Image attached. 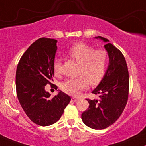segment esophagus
<instances>
[{
	"mask_svg": "<svg viewBox=\"0 0 146 146\" xmlns=\"http://www.w3.org/2000/svg\"><path fill=\"white\" fill-rule=\"evenodd\" d=\"M78 99L77 98H75V97H73L71 98V100L73 102H77V101H78Z\"/></svg>",
	"mask_w": 146,
	"mask_h": 146,
	"instance_id": "1",
	"label": "esophagus"
}]
</instances>
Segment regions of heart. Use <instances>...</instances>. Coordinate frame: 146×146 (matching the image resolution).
<instances>
[{
  "label": "heart",
  "instance_id": "obj_1",
  "mask_svg": "<svg viewBox=\"0 0 146 146\" xmlns=\"http://www.w3.org/2000/svg\"><path fill=\"white\" fill-rule=\"evenodd\" d=\"M67 55L80 64L78 73L80 76L68 79L62 83V89L65 93L77 96L88 87L89 82L92 85H97L101 82L107 68L106 51L96 50L90 45L78 42L68 50ZM61 60L56 59L53 65L55 73H61Z\"/></svg>",
  "mask_w": 146,
  "mask_h": 146
}]
</instances>
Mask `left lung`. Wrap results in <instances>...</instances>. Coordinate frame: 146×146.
Listing matches in <instances>:
<instances>
[{
	"label": "left lung",
	"mask_w": 146,
	"mask_h": 146,
	"mask_svg": "<svg viewBox=\"0 0 146 146\" xmlns=\"http://www.w3.org/2000/svg\"><path fill=\"white\" fill-rule=\"evenodd\" d=\"M95 39L105 43L109 64L103 78L91 93L99 100L86 99L87 110L82 114L83 123L94 129H105L116 122L126 106L129 93V73L125 59L119 50L102 36Z\"/></svg>",
	"instance_id": "1"
}]
</instances>
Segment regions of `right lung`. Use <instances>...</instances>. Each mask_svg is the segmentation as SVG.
Masks as SVG:
<instances>
[{
    "instance_id": "1",
    "label": "right lung",
    "mask_w": 146,
    "mask_h": 146,
    "mask_svg": "<svg viewBox=\"0 0 146 146\" xmlns=\"http://www.w3.org/2000/svg\"><path fill=\"white\" fill-rule=\"evenodd\" d=\"M57 41L41 38L33 43L19 61L16 73L19 101L28 118L41 126L60 119L70 97L60 91L52 98L45 86L52 81Z\"/></svg>"
}]
</instances>
